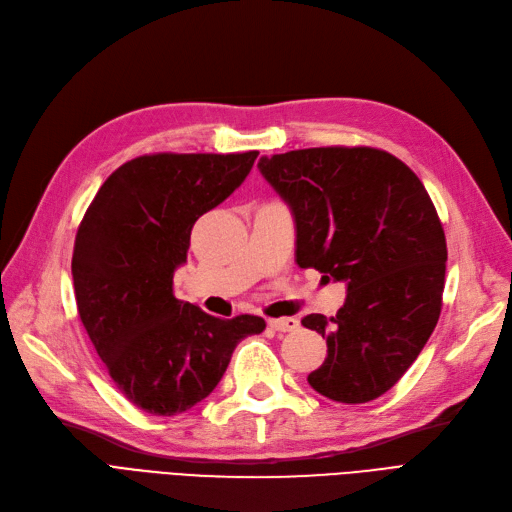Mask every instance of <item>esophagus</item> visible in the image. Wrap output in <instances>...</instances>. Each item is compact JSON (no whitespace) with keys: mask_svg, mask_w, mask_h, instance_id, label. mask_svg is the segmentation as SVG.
Returning <instances> with one entry per match:
<instances>
[{"mask_svg":"<svg viewBox=\"0 0 512 512\" xmlns=\"http://www.w3.org/2000/svg\"><path fill=\"white\" fill-rule=\"evenodd\" d=\"M269 326L277 332H292L298 328L296 317H277V320H269Z\"/></svg>","mask_w":512,"mask_h":512,"instance_id":"34e87169","label":"esophagus"}]
</instances>
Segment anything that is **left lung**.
Instances as JSON below:
<instances>
[{
    "instance_id": "1",
    "label": "left lung",
    "mask_w": 512,
    "mask_h": 512,
    "mask_svg": "<svg viewBox=\"0 0 512 512\" xmlns=\"http://www.w3.org/2000/svg\"><path fill=\"white\" fill-rule=\"evenodd\" d=\"M258 169L292 209L298 267L347 284L337 315L301 320L328 345L309 385L345 404L379 398L443 307L447 241L430 195L400 158L366 146L262 156Z\"/></svg>"
}]
</instances>
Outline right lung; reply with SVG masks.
<instances>
[{"label":"right lung","instance_id":"add662e5","mask_svg":"<svg viewBox=\"0 0 512 512\" xmlns=\"http://www.w3.org/2000/svg\"><path fill=\"white\" fill-rule=\"evenodd\" d=\"M258 152L146 154L103 182L78 226L72 275L80 320L135 407L184 413L216 390L237 343L264 330L175 298L195 222L248 178Z\"/></svg>","mask_w":512,"mask_h":512}]
</instances>
